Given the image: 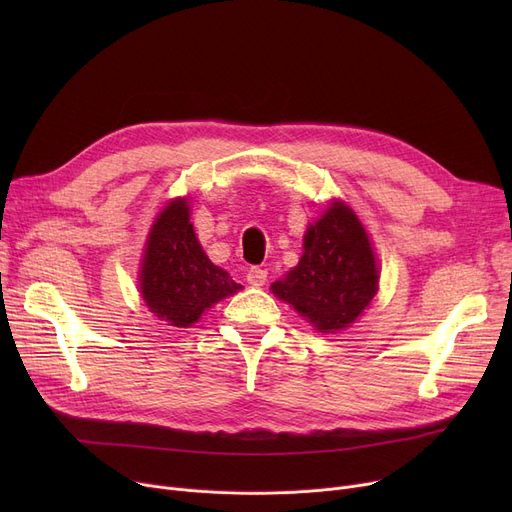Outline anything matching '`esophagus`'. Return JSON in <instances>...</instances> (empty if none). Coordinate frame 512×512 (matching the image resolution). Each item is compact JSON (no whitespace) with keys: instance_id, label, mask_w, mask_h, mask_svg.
<instances>
[{"instance_id":"obj_1","label":"esophagus","mask_w":512,"mask_h":512,"mask_svg":"<svg viewBox=\"0 0 512 512\" xmlns=\"http://www.w3.org/2000/svg\"><path fill=\"white\" fill-rule=\"evenodd\" d=\"M265 280H267V272L263 270V267H249V272H247V282L251 284V286H263L265 284Z\"/></svg>"}]
</instances>
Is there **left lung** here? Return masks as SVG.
Masks as SVG:
<instances>
[{
  "instance_id": "1",
  "label": "left lung",
  "mask_w": 512,
  "mask_h": 512,
  "mask_svg": "<svg viewBox=\"0 0 512 512\" xmlns=\"http://www.w3.org/2000/svg\"><path fill=\"white\" fill-rule=\"evenodd\" d=\"M371 242L351 207L334 203L305 234V253L284 280L272 284L321 332H336L363 313L378 292Z\"/></svg>"
}]
</instances>
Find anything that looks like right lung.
Returning a JSON list of instances; mask_svg holds the SVG:
<instances>
[{
  "instance_id": "add662e5",
  "label": "right lung",
  "mask_w": 512,
  "mask_h": 512,
  "mask_svg": "<svg viewBox=\"0 0 512 512\" xmlns=\"http://www.w3.org/2000/svg\"><path fill=\"white\" fill-rule=\"evenodd\" d=\"M240 288L203 253L188 222L186 201H172L147 238L141 265V292L147 307L170 326L188 328L207 307Z\"/></svg>"
}]
</instances>
